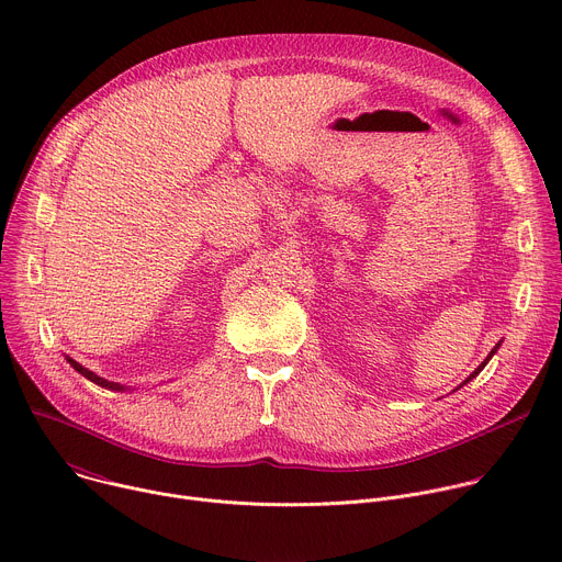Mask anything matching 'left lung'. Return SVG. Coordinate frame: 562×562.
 Returning <instances> with one entry per match:
<instances>
[{
    "instance_id": "1",
    "label": "left lung",
    "mask_w": 562,
    "mask_h": 562,
    "mask_svg": "<svg viewBox=\"0 0 562 562\" xmlns=\"http://www.w3.org/2000/svg\"><path fill=\"white\" fill-rule=\"evenodd\" d=\"M498 347H501V342H498V345H496V347H494V349H492V353H490V356H487V358H485V362H483V364H477V369H475V371H473V373H471V375H469V378H467V380H464V382H462V384H467V382H469V380H473V378H475V375H477V373H480V371H483V369H485V364H487V362H490V360H492V356H494V353H496V351H498ZM462 384H460V386H462Z\"/></svg>"
}]
</instances>
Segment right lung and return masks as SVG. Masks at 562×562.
<instances>
[{
  "label": "right lung",
  "instance_id": "1",
  "mask_svg": "<svg viewBox=\"0 0 562 562\" xmlns=\"http://www.w3.org/2000/svg\"><path fill=\"white\" fill-rule=\"evenodd\" d=\"M68 362H70V367L77 371V373H82L85 378H89L91 382H95V384H100V386H109V389H122L117 382H111V380H104V378H100V375H95L93 371H89V369H85L82 364H79V362H75V360H70V358H66Z\"/></svg>",
  "mask_w": 562,
  "mask_h": 562
}]
</instances>
